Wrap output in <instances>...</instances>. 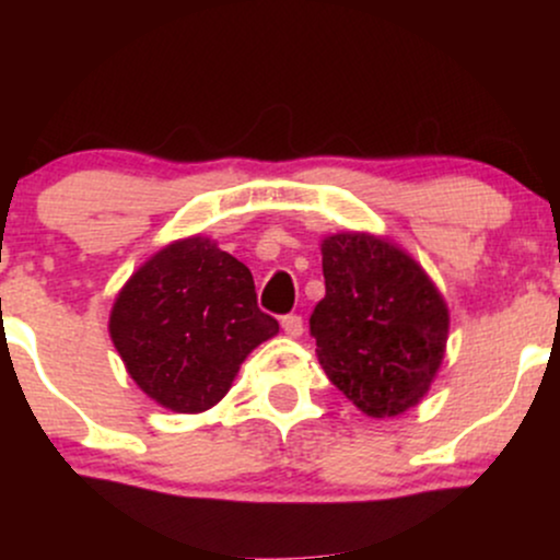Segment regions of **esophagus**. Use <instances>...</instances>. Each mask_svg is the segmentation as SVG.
Listing matches in <instances>:
<instances>
[{
    "mask_svg": "<svg viewBox=\"0 0 560 560\" xmlns=\"http://www.w3.org/2000/svg\"><path fill=\"white\" fill-rule=\"evenodd\" d=\"M281 329H284L287 337H300V334H302V316H298V313H289V316L281 318Z\"/></svg>",
    "mask_w": 560,
    "mask_h": 560,
    "instance_id": "esophagus-1",
    "label": "esophagus"
}]
</instances>
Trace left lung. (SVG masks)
<instances>
[{"label":"left lung","mask_w":560,"mask_h":560,"mask_svg":"<svg viewBox=\"0 0 560 560\" xmlns=\"http://www.w3.org/2000/svg\"><path fill=\"white\" fill-rule=\"evenodd\" d=\"M320 255L326 298L311 316L318 363L365 416L405 413L445 358V300L419 262L382 236H326Z\"/></svg>","instance_id":"8db88e82"}]
</instances>
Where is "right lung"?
<instances>
[{"mask_svg":"<svg viewBox=\"0 0 560 560\" xmlns=\"http://www.w3.org/2000/svg\"><path fill=\"white\" fill-rule=\"evenodd\" d=\"M249 268L208 236L152 255L115 298L110 337L141 392L176 413L226 395L244 358L276 337Z\"/></svg>","mask_w":560,"mask_h":560,"instance_id":"right-lung-1","label":"right lung"}]
</instances>
